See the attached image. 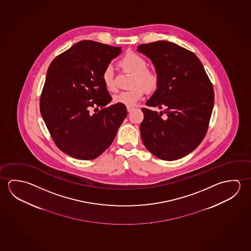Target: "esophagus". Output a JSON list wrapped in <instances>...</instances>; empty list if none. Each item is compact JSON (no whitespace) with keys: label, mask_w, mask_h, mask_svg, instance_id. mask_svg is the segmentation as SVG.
<instances>
[{"label":"esophagus","mask_w":251,"mask_h":251,"mask_svg":"<svg viewBox=\"0 0 251 251\" xmlns=\"http://www.w3.org/2000/svg\"><path fill=\"white\" fill-rule=\"evenodd\" d=\"M135 109V107H127V110L128 113H130V112L133 111Z\"/></svg>","instance_id":"obj_1"}]
</instances>
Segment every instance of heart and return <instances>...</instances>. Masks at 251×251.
Segmentation results:
<instances>
[{
    "mask_svg": "<svg viewBox=\"0 0 251 251\" xmlns=\"http://www.w3.org/2000/svg\"><path fill=\"white\" fill-rule=\"evenodd\" d=\"M119 64L124 70L134 74L131 81V86L134 87L115 95L113 97V101L132 107L144 97L145 87L149 91L156 89L158 85V76L155 72L147 69L148 64L143 57L134 52H128L124 55ZM101 80L107 91L115 92L117 90L115 72L111 66H107L104 68L101 74ZM141 84L145 87L141 86Z\"/></svg>",
    "mask_w": 251,
    "mask_h": 251,
    "instance_id": "1",
    "label": "heart"
}]
</instances>
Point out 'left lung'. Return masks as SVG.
Segmentation results:
<instances>
[{"instance_id": "1", "label": "left lung", "mask_w": 251, "mask_h": 251, "mask_svg": "<svg viewBox=\"0 0 251 251\" xmlns=\"http://www.w3.org/2000/svg\"><path fill=\"white\" fill-rule=\"evenodd\" d=\"M137 51L151 60L158 76L157 89L146 105L165 108L160 113L142 109V141L156 157L177 160L204 139L214 107V87L197 56L174 43L144 44Z\"/></svg>"}]
</instances>
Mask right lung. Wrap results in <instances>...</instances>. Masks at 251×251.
<instances>
[{
    "mask_svg": "<svg viewBox=\"0 0 251 251\" xmlns=\"http://www.w3.org/2000/svg\"><path fill=\"white\" fill-rule=\"evenodd\" d=\"M121 52L122 47L83 40L50 65L40 112L58 148L74 158L98 157L127 116L125 105L106 107L112 98L101 80L104 68Z\"/></svg>",
    "mask_w": 251,
    "mask_h": 251,
    "instance_id": "obj_1",
    "label": "right lung"
}]
</instances>
